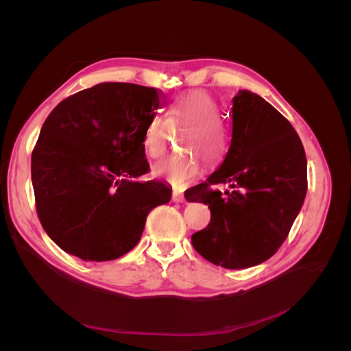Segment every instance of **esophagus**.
Here are the masks:
<instances>
[{"mask_svg":"<svg viewBox=\"0 0 351 351\" xmlns=\"http://www.w3.org/2000/svg\"><path fill=\"white\" fill-rule=\"evenodd\" d=\"M173 202H176V204H184L186 202V197L183 193H178V192H173Z\"/></svg>","mask_w":351,"mask_h":351,"instance_id":"esophagus-1","label":"esophagus"}]
</instances>
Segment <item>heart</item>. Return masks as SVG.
I'll list each match as a JSON object with an SVG mask.
<instances>
[{
	"mask_svg": "<svg viewBox=\"0 0 351 351\" xmlns=\"http://www.w3.org/2000/svg\"><path fill=\"white\" fill-rule=\"evenodd\" d=\"M171 125L187 129L182 139L186 152L168 156L162 162L154 165L156 177L165 180L176 189H184L193 183L202 171L200 159L215 162L227 151V133L221 123V108L217 99L206 90H189L178 95L167 108L164 115H154L143 132V151L159 159L167 152L171 137Z\"/></svg>",
	"mask_w": 351,
	"mask_h": 351,
	"instance_id": "b5f03b06",
	"label": "heart"
}]
</instances>
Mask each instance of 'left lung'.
<instances>
[{
    "label": "left lung",
    "instance_id": "1",
    "mask_svg": "<svg viewBox=\"0 0 351 351\" xmlns=\"http://www.w3.org/2000/svg\"><path fill=\"white\" fill-rule=\"evenodd\" d=\"M232 130L224 161L189 202L210 209V222L192 236L195 250L228 269L268 261L287 239L307 192V161L289 120L250 90L232 98ZM228 184L222 197L210 186Z\"/></svg>",
    "mask_w": 351,
    "mask_h": 351
}]
</instances>
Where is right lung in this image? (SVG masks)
<instances>
[{"label": "right lung", "instance_id": "1", "mask_svg": "<svg viewBox=\"0 0 351 351\" xmlns=\"http://www.w3.org/2000/svg\"><path fill=\"white\" fill-rule=\"evenodd\" d=\"M156 89L99 83L61 101L32 152V184L42 227L83 261H114L141 240L146 217L169 202L161 182H141L149 164L145 127L161 105Z\"/></svg>", "mask_w": 351, "mask_h": 351}]
</instances>
